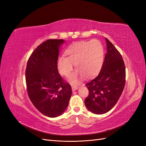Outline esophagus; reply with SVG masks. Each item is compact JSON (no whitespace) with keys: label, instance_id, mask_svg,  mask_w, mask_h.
<instances>
[{"label":"esophagus","instance_id":"esophagus-1","mask_svg":"<svg viewBox=\"0 0 146 146\" xmlns=\"http://www.w3.org/2000/svg\"><path fill=\"white\" fill-rule=\"evenodd\" d=\"M71 87H72V91H76L77 90L78 88V86L77 85H71Z\"/></svg>","mask_w":146,"mask_h":146}]
</instances>
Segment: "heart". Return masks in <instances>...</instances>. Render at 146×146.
<instances>
[{"label": "heart", "instance_id": "b5f03b06", "mask_svg": "<svg viewBox=\"0 0 146 146\" xmlns=\"http://www.w3.org/2000/svg\"><path fill=\"white\" fill-rule=\"evenodd\" d=\"M66 56H61L57 61V68L63 76L69 77L73 70V64L78 70L70 80L77 83L82 76L90 78L98 74L102 67L104 60V47L96 39L74 44L65 52Z\"/></svg>", "mask_w": 146, "mask_h": 146}]
</instances>
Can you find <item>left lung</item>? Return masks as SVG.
Returning <instances> with one entry per match:
<instances>
[{
	"instance_id": "left-lung-1",
	"label": "left lung",
	"mask_w": 146,
	"mask_h": 146,
	"mask_svg": "<svg viewBox=\"0 0 146 146\" xmlns=\"http://www.w3.org/2000/svg\"><path fill=\"white\" fill-rule=\"evenodd\" d=\"M107 52L99 75L86 84L89 95L86 108L95 114L107 113L115 105L125 83V67L122 55L106 38Z\"/></svg>"
}]
</instances>
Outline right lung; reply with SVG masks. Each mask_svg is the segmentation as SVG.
Masks as SVG:
<instances>
[{
	"label": "right lung",
	"instance_id": "1",
	"mask_svg": "<svg viewBox=\"0 0 146 146\" xmlns=\"http://www.w3.org/2000/svg\"><path fill=\"white\" fill-rule=\"evenodd\" d=\"M63 39H48L31 54L25 70L27 93L33 105L44 115L55 117L67 108L71 86L58 73L57 61Z\"/></svg>",
	"mask_w": 146,
	"mask_h": 146
}]
</instances>
